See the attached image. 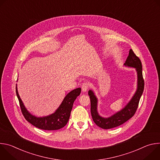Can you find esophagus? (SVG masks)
<instances>
[{
	"instance_id": "34e87169",
	"label": "esophagus",
	"mask_w": 160,
	"mask_h": 160,
	"mask_svg": "<svg viewBox=\"0 0 160 160\" xmlns=\"http://www.w3.org/2000/svg\"><path fill=\"white\" fill-rule=\"evenodd\" d=\"M88 87H89V85H88V83L87 82H84L82 85V90L83 92H86V91L88 90Z\"/></svg>"
}]
</instances>
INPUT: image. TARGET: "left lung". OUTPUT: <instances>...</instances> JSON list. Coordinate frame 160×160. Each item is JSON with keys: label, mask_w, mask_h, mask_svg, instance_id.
I'll return each mask as SVG.
<instances>
[{"label": "left lung", "mask_w": 160, "mask_h": 160, "mask_svg": "<svg viewBox=\"0 0 160 160\" xmlns=\"http://www.w3.org/2000/svg\"><path fill=\"white\" fill-rule=\"evenodd\" d=\"M124 66L133 68L138 75L137 89L135 94L128 102L119 111L113 114L109 117H101L98 111V99L92 90H88V96L90 99V111L94 123L103 129H110L120 126L131 118L138 108L140 98L143 93L144 88V81L142 77V63L139 58L137 56L133 51H129Z\"/></svg>", "instance_id": "obj_1"}]
</instances>
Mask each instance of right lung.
I'll use <instances>...</instances> for the list:
<instances>
[{"mask_svg": "<svg viewBox=\"0 0 160 160\" xmlns=\"http://www.w3.org/2000/svg\"><path fill=\"white\" fill-rule=\"evenodd\" d=\"M16 92L22 115L29 123L42 130H56L64 127L67 124L70 117L73 102L80 94L81 88H77L72 90L64 97L61 104L53 113L42 117L33 115L27 110L18 94L17 84Z\"/></svg>", "mask_w": 160, "mask_h": 160, "instance_id": "add662e5", "label": "right lung"}]
</instances>
